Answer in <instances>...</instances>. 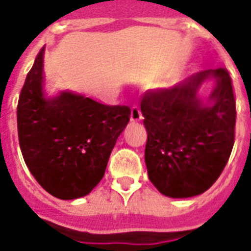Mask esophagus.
<instances>
[{
	"label": "esophagus",
	"instance_id": "1",
	"mask_svg": "<svg viewBox=\"0 0 251 251\" xmlns=\"http://www.w3.org/2000/svg\"><path fill=\"white\" fill-rule=\"evenodd\" d=\"M130 120L133 121V122H136V121H141V120H142V113H141V110H140V107H138L137 104H134V106L131 107Z\"/></svg>",
	"mask_w": 251,
	"mask_h": 251
}]
</instances>
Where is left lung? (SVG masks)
Instances as JSON below:
<instances>
[{"label": "left lung", "instance_id": "left-lung-1", "mask_svg": "<svg viewBox=\"0 0 251 251\" xmlns=\"http://www.w3.org/2000/svg\"><path fill=\"white\" fill-rule=\"evenodd\" d=\"M208 77L217 86L213 104L204 106L196 94ZM141 111L153 185L169 198H191L210 188L226 167L235 138V98L226 68L198 72L171 88L149 90Z\"/></svg>", "mask_w": 251, "mask_h": 251}]
</instances>
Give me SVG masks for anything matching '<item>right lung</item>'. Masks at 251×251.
Masks as SVG:
<instances>
[{
  "label": "right lung",
  "mask_w": 251,
  "mask_h": 251,
  "mask_svg": "<svg viewBox=\"0 0 251 251\" xmlns=\"http://www.w3.org/2000/svg\"><path fill=\"white\" fill-rule=\"evenodd\" d=\"M43 56L37 53L17 104L21 153L30 174L63 200L90 194L102 180L117 138L130 120L129 106H109L63 91L46 98Z\"/></svg>",
  "instance_id": "obj_1"
}]
</instances>
